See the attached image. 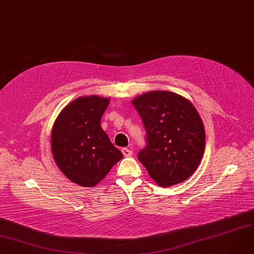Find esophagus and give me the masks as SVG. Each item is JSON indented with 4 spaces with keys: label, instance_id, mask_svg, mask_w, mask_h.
<instances>
[{
    "label": "esophagus",
    "instance_id": "obj_1",
    "mask_svg": "<svg viewBox=\"0 0 254 254\" xmlns=\"http://www.w3.org/2000/svg\"><path fill=\"white\" fill-rule=\"evenodd\" d=\"M122 153H123V155H124L125 157H130V156L132 155V151L129 150V149H127V148H123V149H122Z\"/></svg>",
    "mask_w": 254,
    "mask_h": 254
}]
</instances>
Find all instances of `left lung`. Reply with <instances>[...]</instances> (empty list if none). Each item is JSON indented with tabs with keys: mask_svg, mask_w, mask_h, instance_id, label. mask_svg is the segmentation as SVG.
Masks as SVG:
<instances>
[{
	"mask_svg": "<svg viewBox=\"0 0 254 254\" xmlns=\"http://www.w3.org/2000/svg\"><path fill=\"white\" fill-rule=\"evenodd\" d=\"M147 131L137 158L150 177L168 188L190 177L205 145L204 127L193 104L170 91H149L131 100Z\"/></svg>",
	"mask_w": 254,
	"mask_h": 254,
	"instance_id": "8db88e82",
	"label": "left lung"
}]
</instances>
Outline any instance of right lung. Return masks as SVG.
<instances>
[{"instance_id": "1", "label": "right lung", "mask_w": 254, "mask_h": 254, "mask_svg": "<svg viewBox=\"0 0 254 254\" xmlns=\"http://www.w3.org/2000/svg\"><path fill=\"white\" fill-rule=\"evenodd\" d=\"M110 99L81 96L58 115L51 134V147L59 169L72 182L95 187L123 159L110 142L100 121Z\"/></svg>"}]
</instances>
